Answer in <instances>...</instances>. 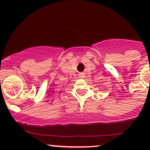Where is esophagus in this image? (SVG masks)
I'll return each mask as SVG.
<instances>
[{"label":"esophagus","instance_id":"esophagus-1","mask_svg":"<svg viewBox=\"0 0 150 150\" xmlns=\"http://www.w3.org/2000/svg\"><path fill=\"white\" fill-rule=\"evenodd\" d=\"M79 78H85V74H83V73H80L79 74Z\"/></svg>","mask_w":150,"mask_h":150}]
</instances>
